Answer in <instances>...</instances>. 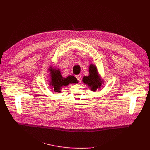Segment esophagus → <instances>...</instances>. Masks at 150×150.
Segmentation results:
<instances>
[{
    "label": "esophagus",
    "mask_w": 150,
    "mask_h": 150,
    "mask_svg": "<svg viewBox=\"0 0 150 150\" xmlns=\"http://www.w3.org/2000/svg\"><path fill=\"white\" fill-rule=\"evenodd\" d=\"M76 78H77V79L80 81H81V75H76Z\"/></svg>",
    "instance_id": "esophagus-1"
}]
</instances>
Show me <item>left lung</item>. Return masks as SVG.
Instances as JSON below:
<instances>
[{
	"label": "left lung",
	"instance_id": "obj_1",
	"mask_svg": "<svg viewBox=\"0 0 150 150\" xmlns=\"http://www.w3.org/2000/svg\"><path fill=\"white\" fill-rule=\"evenodd\" d=\"M89 74L90 75L88 76H83L82 81L85 84L88 85V86L91 88V90L92 91H95L97 88H100L103 81H101L98 74L96 67L93 64L90 65Z\"/></svg>",
	"mask_w": 150,
	"mask_h": 150
}]
</instances>
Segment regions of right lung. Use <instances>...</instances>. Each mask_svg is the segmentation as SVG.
<instances>
[{
    "label": "right lung",
    "instance_id": "obj_1",
    "mask_svg": "<svg viewBox=\"0 0 150 150\" xmlns=\"http://www.w3.org/2000/svg\"><path fill=\"white\" fill-rule=\"evenodd\" d=\"M50 71L52 74V81L50 85L53 87L55 92L60 93V90L62 87L67 86L69 83H76L78 82L76 78L72 75H69L67 78H63L61 75L60 71L59 69H56L51 68Z\"/></svg>",
    "mask_w": 150,
    "mask_h": 150
}]
</instances>
